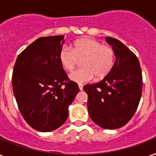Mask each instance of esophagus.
<instances>
[{
    "label": "esophagus",
    "mask_w": 156,
    "mask_h": 156,
    "mask_svg": "<svg viewBox=\"0 0 156 156\" xmlns=\"http://www.w3.org/2000/svg\"><path fill=\"white\" fill-rule=\"evenodd\" d=\"M78 87H79V90H80V91H82L83 89V86L82 84H78Z\"/></svg>",
    "instance_id": "esophagus-1"
}]
</instances>
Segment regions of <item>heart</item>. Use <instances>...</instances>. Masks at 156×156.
Instances as JSON below:
<instances>
[{"mask_svg": "<svg viewBox=\"0 0 156 156\" xmlns=\"http://www.w3.org/2000/svg\"><path fill=\"white\" fill-rule=\"evenodd\" d=\"M60 65L68 72L73 71L82 60L83 68L70 73V80L84 83L105 78L110 73L115 64V51L111 46L102 45L100 41L90 37L78 39L72 48L64 46L59 53Z\"/></svg>", "mask_w": 156, "mask_h": 156, "instance_id": "b5f03b06", "label": "heart"}]
</instances>
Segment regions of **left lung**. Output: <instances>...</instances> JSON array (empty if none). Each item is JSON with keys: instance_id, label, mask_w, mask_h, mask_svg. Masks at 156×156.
Segmentation results:
<instances>
[{"instance_id": "8db88e82", "label": "left lung", "mask_w": 156, "mask_h": 156, "mask_svg": "<svg viewBox=\"0 0 156 156\" xmlns=\"http://www.w3.org/2000/svg\"><path fill=\"white\" fill-rule=\"evenodd\" d=\"M116 57L110 73L99 83L87 84V109L94 123L116 129L128 123L138 107L142 91L140 63L133 52L118 39L107 37Z\"/></svg>"}]
</instances>
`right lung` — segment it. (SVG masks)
<instances>
[{
  "label": "right lung",
  "mask_w": 156,
  "mask_h": 156,
  "mask_svg": "<svg viewBox=\"0 0 156 156\" xmlns=\"http://www.w3.org/2000/svg\"><path fill=\"white\" fill-rule=\"evenodd\" d=\"M64 37L37 39L19 55L13 70L12 86L19 110L28 125L39 132L63 125L79 91L59 62Z\"/></svg>",
  "instance_id": "1"
}]
</instances>
